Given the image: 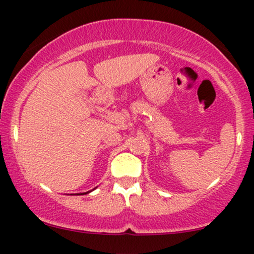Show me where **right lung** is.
Returning a JSON list of instances; mask_svg holds the SVG:
<instances>
[{"instance_id":"1","label":"right lung","mask_w":254,"mask_h":254,"mask_svg":"<svg viewBox=\"0 0 254 254\" xmlns=\"http://www.w3.org/2000/svg\"><path fill=\"white\" fill-rule=\"evenodd\" d=\"M88 193V192H83V193H80V194H87Z\"/></svg>"}]
</instances>
